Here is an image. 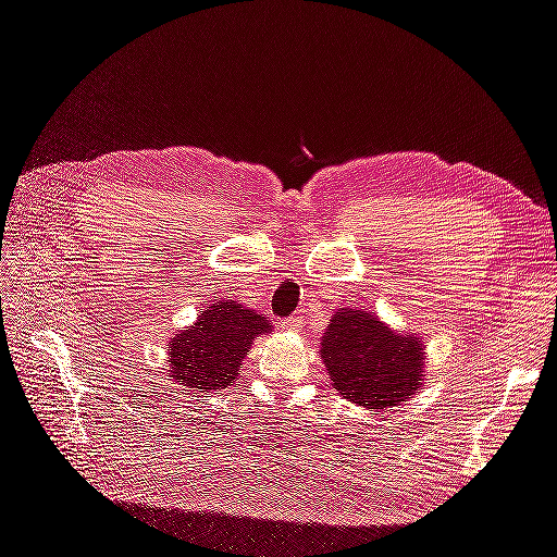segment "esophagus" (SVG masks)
Segmentation results:
<instances>
[{
    "label": "esophagus",
    "mask_w": 557,
    "mask_h": 557,
    "mask_svg": "<svg viewBox=\"0 0 557 557\" xmlns=\"http://www.w3.org/2000/svg\"><path fill=\"white\" fill-rule=\"evenodd\" d=\"M301 325H305V315H290V318H285L283 323H281V327L283 330H288V332H299L301 330Z\"/></svg>",
    "instance_id": "1"
}]
</instances>
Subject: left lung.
Wrapping results in <instances>:
<instances>
[{
  "instance_id": "1",
  "label": "left lung",
  "mask_w": 557,
  "mask_h": 557,
  "mask_svg": "<svg viewBox=\"0 0 557 557\" xmlns=\"http://www.w3.org/2000/svg\"><path fill=\"white\" fill-rule=\"evenodd\" d=\"M332 385L367 409H391L423 385V342L364 309H336L320 342Z\"/></svg>"
}]
</instances>
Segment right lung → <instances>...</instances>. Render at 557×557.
<instances>
[{
    "instance_id": "right-lung-1",
    "label": "right lung",
    "mask_w": 557,
    "mask_h": 557,
    "mask_svg": "<svg viewBox=\"0 0 557 557\" xmlns=\"http://www.w3.org/2000/svg\"><path fill=\"white\" fill-rule=\"evenodd\" d=\"M272 330V320L242 307L234 299H221L199 311L197 323L166 344L170 374L178 385L197 391H218L232 385L239 364L248 356L250 342Z\"/></svg>"
}]
</instances>
